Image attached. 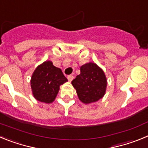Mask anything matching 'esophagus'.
<instances>
[{"label": "esophagus", "instance_id": "esophagus-1", "mask_svg": "<svg viewBox=\"0 0 148 148\" xmlns=\"http://www.w3.org/2000/svg\"><path fill=\"white\" fill-rule=\"evenodd\" d=\"M67 79H68V81H69V82H71L72 81H73V75H68Z\"/></svg>", "mask_w": 148, "mask_h": 148}]
</instances>
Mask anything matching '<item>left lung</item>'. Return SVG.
<instances>
[{
  "mask_svg": "<svg viewBox=\"0 0 148 148\" xmlns=\"http://www.w3.org/2000/svg\"><path fill=\"white\" fill-rule=\"evenodd\" d=\"M80 70V74L72 82L79 100L87 104L102 99L108 85L102 69L95 63L89 62L82 65Z\"/></svg>",
  "mask_w": 148,
  "mask_h": 148,
  "instance_id": "left-lung-1",
  "label": "left lung"
}]
</instances>
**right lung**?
I'll return each instance as SVG.
<instances>
[{"label": "right lung", "instance_id": "obj_1", "mask_svg": "<svg viewBox=\"0 0 148 148\" xmlns=\"http://www.w3.org/2000/svg\"><path fill=\"white\" fill-rule=\"evenodd\" d=\"M68 82L60 68L46 61L35 68L31 77V89L36 100L46 104L54 101L60 86Z\"/></svg>", "mask_w": 148, "mask_h": 148}]
</instances>
